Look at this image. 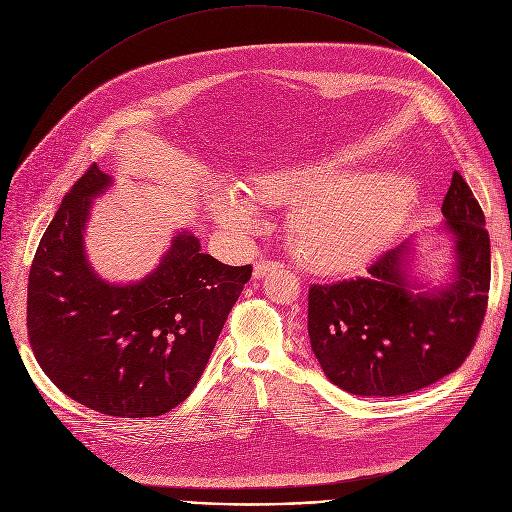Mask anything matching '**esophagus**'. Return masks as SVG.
<instances>
[{
  "label": "esophagus",
  "instance_id": "obj_1",
  "mask_svg": "<svg viewBox=\"0 0 512 512\" xmlns=\"http://www.w3.org/2000/svg\"><path fill=\"white\" fill-rule=\"evenodd\" d=\"M273 269H279V263L277 261H269V259H259L257 263H255V267H253V277L255 279H261V277H265L269 271H273Z\"/></svg>",
  "mask_w": 512,
  "mask_h": 512
}]
</instances>
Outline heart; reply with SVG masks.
I'll return each mask as SVG.
<instances>
[{"instance_id": "heart-1", "label": "heart", "mask_w": 512, "mask_h": 512, "mask_svg": "<svg viewBox=\"0 0 512 512\" xmlns=\"http://www.w3.org/2000/svg\"><path fill=\"white\" fill-rule=\"evenodd\" d=\"M417 198L405 174H342L336 162L291 164L255 176L245 190L218 184L210 210L227 229L257 223V206L294 202L289 243L310 269L340 273L373 259L401 227Z\"/></svg>"}]
</instances>
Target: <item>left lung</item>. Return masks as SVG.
Instances as JSON below:
<instances>
[{"mask_svg": "<svg viewBox=\"0 0 512 512\" xmlns=\"http://www.w3.org/2000/svg\"><path fill=\"white\" fill-rule=\"evenodd\" d=\"M442 212L456 235L450 287L411 294L407 245L381 253L367 275L310 285L308 334L324 375L364 397L419 391L462 367L480 334L490 289V237L484 212L454 172Z\"/></svg>", "mask_w": 512, "mask_h": 512, "instance_id": "8db88e82", "label": "left lung"}]
</instances>
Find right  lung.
<instances>
[{
  "label": "right lung",
  "instance_id": "add662e5",
  "mask_svg": "<svg viewBox=\"0 0 512 512\" xmlns=\"http://www.w3.org/2000/svg\"><path fill=\"white\" fill-rule=\"evenodd\" d=\"M109 184L93 164L62 198L30 267L28 338L70 399L113 417H156L196 387L253 267L216 261L180 233L139 283L99 279L83 231L91 198Z\"/></svg>",
  "mask_w": 512,
  "mask_h": 512
}]
</instances>
